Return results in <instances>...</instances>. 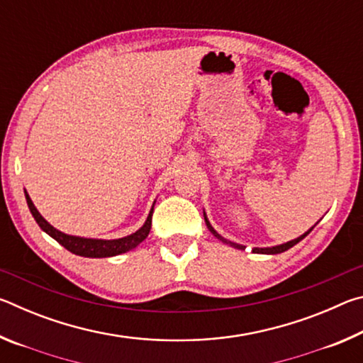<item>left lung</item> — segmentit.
Here are the masks:
<instances>
[{"label":"left lung","mask_w":363,"mask_h":363,"mask_svg":"<svg viewBox=\"0 0 363 363\" xmlns=\"http://www.w3.org/2000/svg\"><path fill=\"white\" fill-rule=\"evenodd\" d=\"M203 216H205V223H206V227H208V229H210V232L213 233L214 237H218L220 242H224V243H229L230 247H233V248H237V250H245L243 245H238V243L229 242V240H225V238L220 237L219 233L213 229V225L210 224V220H208V218H206V214H205V213H203ZM312 229H314V227H312ZM312 229H309V230H307L306 233H303V235H301V237L294 238V240H291V242H286V243H281V245H277V247H270V248H253V253H262V255H279V253H284V251L290 250L291 247H294V245H296V243H299L301 240H303V238H304L306 235H309V233H311V230H312Z\"/></svg>","instance_id":"obj_1"}]
</instances>
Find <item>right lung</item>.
<instances>
[{"label":"right lung","mask_w":363,"mask_h":363,"mask_svg":"<svg viewBox=\"0 0 363 363\" xmlns=\"http://www.w3.org/2000/svg\"><path fill=\"white\" fill-rule=\"evenodd\" d=\"M26 199H27V205L30 208V213L35 218L36 223L45 230L48 235H51L54 240L59 242L64 248H67L73 255L78 256H84V257H110V256H116L121 253H126L133 248H136L140 242H144L147 235H149L150 227H152V213L153 208L147 216V220L144 225L140 227L139 230H136L131 235L123 237V238H116V240H101V238H84V237H75V235H69V233H64L57 230L56 227H52L48 220L41 216L36 210L32 199H30L27 190H26Z\"/></svg>","instance_id":"right-lung-1"}]
</instances>
